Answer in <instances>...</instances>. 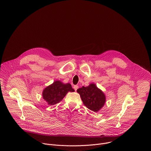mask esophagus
Instances as JSON below:
<instances>
[{
    "mask_svg": "<svg viewBox=\"0 0 151 151\" xmlns=\"http://www.w3.org/2000/svg\"><path fill=\"white\" fill-rule=\"evenodd\" d=\"M78 88H79V86H78V85H74V86H73V89H75V91L78 89Z\"/></svg>",
    "mask_w": 151,
    "mask_h": 151,
    "instance_id": "esophagus-1",
    "label": "esophagus"
}]
</instances>
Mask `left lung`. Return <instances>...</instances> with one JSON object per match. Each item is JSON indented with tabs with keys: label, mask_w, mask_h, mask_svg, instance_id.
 I'll list each match as a JSON object with an SVG mask.
<instances>
[{
	"label": "left lung",
	"mask_w": 151,
	"mask_h": 151,
	"mask_svg": "<svg viewBox=\"0 0 151 151\" xmlns=\"http://www.w3.org/2000/svg\"><path fill=\"white\" fill-rule=\"evenodd\" d=\"M77 92L80 94L83 104L93 111H98L105 104L104 93L93 83L88 86H82L78 89Z\"/></svg>",
	"instance_id": "left-lung-1"
}]
</instances>
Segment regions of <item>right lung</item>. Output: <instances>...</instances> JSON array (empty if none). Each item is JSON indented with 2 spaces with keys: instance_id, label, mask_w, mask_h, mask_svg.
<instances>
[{
  "instance_id": "right-lung-1",
  "label": "right lung",
  "mask_w": 151,
  "mask_h": 151,
  "mask_svg": "<svg viewBox=\"0 0 151 151\" xmlns=\"http://www.w3.org/2000/svg\"><path fill=\"white\" fill-rule=\"evenodd\" d=\"M73 92L70 83L64 84L59 81L45 88L42 92V97L49 105H55L61 101L68 92Z\"/></svg>"
}]
</instances>
